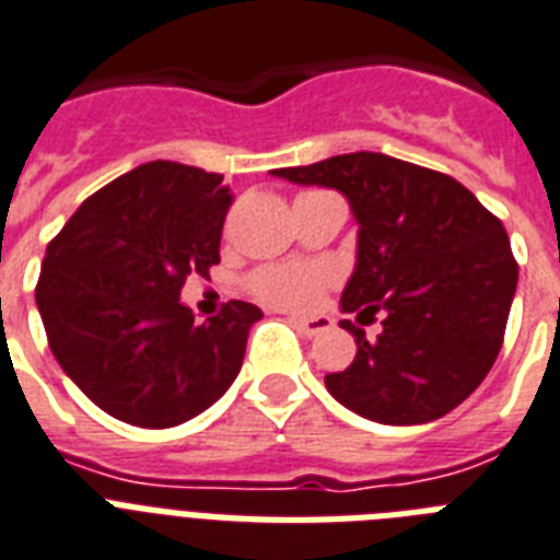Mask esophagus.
I'll return each instance as SVG.
<instances>
[{"label": "esophagus", "mask_w": 560, "mask_h": 560, "mask_svg": "<svg viewBox=\"0 0 560 560\" xmlns=\"http://www.w3.org/2000/svg\"><path fill=\"white\" fill-rule=\"evenodd\" d=\"M295 325L304 336H319L334 327V319L330 316H302V319H295Z\"/></svg>", "instance_id": "1"}]
</instances>
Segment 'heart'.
<instances>
[{
    "label": "heart",
    "instance_id": "b5f03b06",
    "mask_svg": "<svg viewBox=\"0 0 560 560\" xmlns=\"http://www.w3.org/2000/svg\"><path fill=\"white\" fill-rule=\"evenodd\" d=\"M327 281H330V276L322 267L272 265L261 267V270L249 276V290L267 304L302 311V307H311L319 299Z\"/></svg>",
    "mask_w": 560,
    "mask_h": 560
}]
</instances>
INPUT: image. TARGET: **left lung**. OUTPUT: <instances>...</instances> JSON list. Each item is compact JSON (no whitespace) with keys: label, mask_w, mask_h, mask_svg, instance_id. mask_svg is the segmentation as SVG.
<instances>
[{"label":"left lung","mask_w":560,"mask_h":560,"mask_svg":"<svg viewBox=\"0 0 560 560\" xmlns=\"http://www.w3.org/2000/svg\"><path fill=\"white\" fill-rule=\"evenodd\" d=\"M272 175L348 201L357 265L339 307L357 322L385 316L374 342L339 322L357 357L325 376L330 397L383 425H422L460 406L501 353L515 299L517 265L501 221L454 177L380 152Z\"/></svg>","instance_id":"8db88e82"}]
</instances>
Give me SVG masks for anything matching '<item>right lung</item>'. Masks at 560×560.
<instances>
[{
  "label": "right lung",
  "instance_id": "right-lung-1",
  "mask_svg": "<svg viewBox=\"0 0 560 560\" xmlns=\"http://www.w3.org/2000/svg\"><path fill=\"white\" fill-rule=\"evenodd\" d=\"M224 177L143 163L94 192L48 244L36 307L59 368L115 420L172 429L224 397L265 313L226 302L195 322L189 276L221 261Z\"/></svg>",
  "mask_w": 560,
  "mask_h": 560
}]
</instances>
